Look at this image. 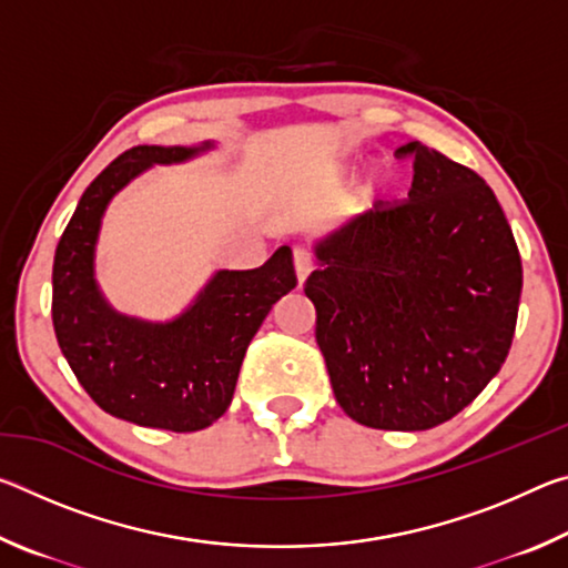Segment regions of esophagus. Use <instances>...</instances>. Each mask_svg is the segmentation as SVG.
<instances>
[{"mask_svg":"<svg viewBox=\"0 0 568 568\" xmlns=\"http://www.w3.org/2000/svg\"><path fill=\"white\" fill-rule=\"evenodd\" d=\"M293 263H295V275H297V281L301 283H305L307 281V275L313 273V257H311V253H307V250H303V247H297L295 253H293Z\"/></svg>","mask_w":568,"mask_h":568,"instance_id":"esophagus-1","label":"esophagus"}]
</instances>
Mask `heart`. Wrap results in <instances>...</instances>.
<instances>
[{
	"label": "heart",
	"mask_w": 568,
	"mask_h": 568,
	"mask_svg": "<svg viewBox=\"0 0 568 568\" xmlns=\"http://www.w3.org/2000/svg\"><path fill=\"white\" fill-rule=\"evenodd\" d=\"M351 178H353V170L351 168H338V170H335V175H333V182L338 187H345L351 182ZM388 187H390V180H388L386 172L376 170V172H373V175H368V180L363 182L361 195L368 200V203H376V200H381L383 195H386Z\"/></svg>",
	"instance_id": "heart-1"
}]
</instances>
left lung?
I'll return each instance as SVG.
<instances>
[{
  "label": "left lung",
  "instance_id": "obj_1",
  "mask_svg": "<svg viewBox=\"0 0 568 568\" xmlns=\"http://www.w3.org/2000/svg\"><path fill=\"white\" fill-rule=\"evenodd\" d=\"M406 203L321 240L305 295L335 400L361 426L428 430L488 386L511 348L521 255L494 190L420 142Z\"/></svg>",
  "mask_w": 568,
  "mask_h": 568
}]
</instances>
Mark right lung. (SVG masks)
<instances>
[{"label": "right lung", "mask_w": 568, "mask_h": 568, "mask_svg": "<svg viewBox=\"0 0 568 568\" xmlns=\"http://www.w3.org/2000/svg\"><path fill=\"white\" fill-rule=\"evenodd\" d=\"M215 150L138 145L90 182L64 227L52 267V323L77 381L110 416L190 434L223 416L240 365L271 307L297 277L291 247L253 271H215L185 311L142 321L108 303L94 277L104 210L120 190L155 165H180Z\"/></svg>", "instance_id": "obj_1"}]
</instances>
